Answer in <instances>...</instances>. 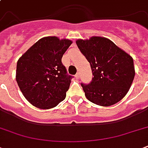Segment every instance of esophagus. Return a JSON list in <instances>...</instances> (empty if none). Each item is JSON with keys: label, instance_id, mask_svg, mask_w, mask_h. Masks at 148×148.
Here are the masks:
<instances>
[{"label": "esophagus", "instance_id": "obj_1", "mask_svg": "<svg viewBox=\"0 0 148 148\" xmlns=\"http://www.w3.org/2000/svg\"><path fill=\"white\" fill-rule=\"evenodd\" d=\"M75 77H76V79H79V78H80V74H77L76 75H75Z\"/></svg>", "mask_w": 148, "mask_h": 148}]
</instances>
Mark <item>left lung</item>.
<instances>
[{
	"label": "left lung",
	"instance_id": "left-lung-1",
	"mask_svg": "<svg viewBox=\"0 0 148 148\" xmlns=\"http://www.w3.org/2000/svg\"><path fill=\"white\" fill-rule=\"evenodd\" d=\"M76 44L90 63L92 81L81 84L86 97L97 105L108 107L128 92L134 78L133 58L110 40L94 36Z\"/></svg>",
	"mask_w": 148,
	"mask_h": 148
}]
</instances>
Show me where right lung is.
I'll list each match as a JSON object with an SVG mask.
<instances>
[{"mask_svg": "<svg viewBox=\"0 0 148 148\" xmlns=\"http://www.w3.org/2000/svg\"><path fill=\"white\" fill-rule=\"evenodd\" d=\"M71 44L68 39L45 37L17 60L18 87L27 101L36 108H53L66 97L72 76L67 74L61 58Z\"/></svg>", "mask_w": 148, "mask_h": 148, "instance_id": "1", "label": "right lung"}]
</instances>
